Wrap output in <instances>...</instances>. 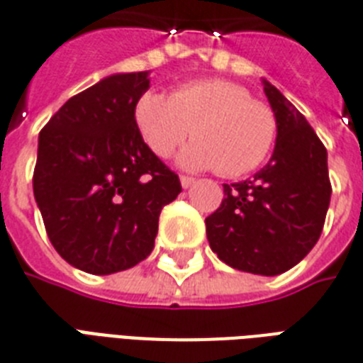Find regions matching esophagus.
I'll use <instances>...</instances> for the list:
<instances>
[{"instance_id": "34e87169", "label": "esophagus", "mask_w": 363, "mask_h": 363, "mask_svg": "<svg viewBox=\"0 0 363 363\" xmlns=\"http://www.w3.org/2000/svg\"><path fill=\"white\" fill-rule=\"evenodd\" d=\"M194 182H196V179H192V177H186V175L181 177V186L182 188H190Z\"/></svg>"}]
</instances>
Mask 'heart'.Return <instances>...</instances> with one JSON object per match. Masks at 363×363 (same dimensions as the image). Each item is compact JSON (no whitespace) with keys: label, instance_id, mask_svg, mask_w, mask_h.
Instances as JSON below:
<instances>
[{"label":"heart","instance_id":"1","mask_svg":"<svg viewBox=\"0 0 363 363\" xmlns=\"http://www.w3.org/2000/svg\"><path fill=\"white\" fill-rule=\"evenodd\" d=\"M137 133L158 158H169L184 139H194L179 156L190 171L215 169L241 177L264 164L277 135L267 105L250 99L239 84L220 79L182 82L169 96L150 90L133 107Z\"/></svg>","mask_w":363,"mask_h":363}]
</instances>
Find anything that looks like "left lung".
Instances as JSON below:
<instances>
[{
  "label": "left lung",
  "instance_id": "left-lung-1",
  "mask_svg": "<svg viewBox=\"0 0 363 363\" xmlns=\"http://www.w3.org/2000/svg\"><path fill=\"white\" fill-rule=\"evenodd\" d=\"M277 122L275 150L252 179L224 184L205 218L213 252L233 269L281 275L311 252L326 220L332 184L328 152L305 116L264 81Z\"/></svg>",
  "mask_w": 363,
  "mask_h": 363
}]
</instances>
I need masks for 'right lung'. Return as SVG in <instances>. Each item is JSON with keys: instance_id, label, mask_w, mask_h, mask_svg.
<instances>
[{"instance_id": "add662e5", "label": "right lung", "mask_w": 363, "mask_h": 363, "mask_svg": "<svg viewBox=\"0 0 363 363\" xmlns=\"http://www.w3.org/2000/svg\"><path fill=\"white\" fill-rule=\"evenodd\" d=\"M148 71L116 73L67 99L39 133L33 196L48 239L92 275L130 269L152 252L179 177L137 133L133 107Z\"/></svg>"}]
</instances>
